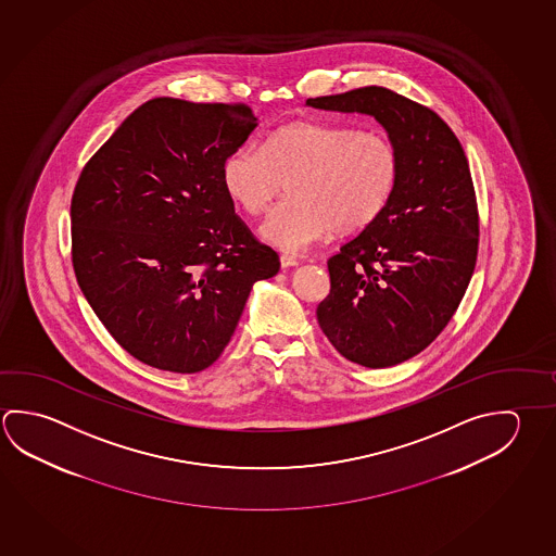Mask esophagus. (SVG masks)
<instances>
[{
    "mask_svg": "<svg viewBox=\"0 0 556 556\" xmlns=\"http://www.w3.org/2000/svg\"><path fill=\"white\" fill-rule=\"evenodd\" d=\"M279 262H281L282 269H287V267H296L299 265V260L296 257H292V255L282 254L279 257Z\"/></svg>",
    "mask_w": 556,
    "mask_h": 556,
    "instance_id": "1",
    "label": "esophagus"
}]
</instances>
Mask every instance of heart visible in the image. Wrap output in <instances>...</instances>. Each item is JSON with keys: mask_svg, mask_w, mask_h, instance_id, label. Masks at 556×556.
Segmentation results:
<instances>
[{"mask_svg": "<svg viewBox=\"0 0 556 556\" xmlns=\"http://www.w3.org/2000/svg\"><path fill=\"white\" fill-rule=\"evenodd\" d=\"M399 150L387 135L350 125L292 123L264 144L230 152L220 169L226 195L260 215L289 181V193L260 225L267 244L299 254L338 230L369 226L389 205Z\"/></svg>", "mask_w": 556, "mask_h": 556, "instance_id": "heart-1", "label": "heart"}]
</instances>
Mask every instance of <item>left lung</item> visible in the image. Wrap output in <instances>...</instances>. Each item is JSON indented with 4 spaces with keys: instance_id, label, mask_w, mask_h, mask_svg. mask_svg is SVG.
Here are the masks:
<instances>
[{
    "instance_id": "1",
    "label": "left lung",
    "mask_w": 556,
    "mask_h": 556,
    "mask_svg": "<svg viewBox=\"0 0 556 556\" xmlns=\"http://www.w3.org/2000/svg\"><path fill=\"white\" fill-rule=\"evenodd\" d=\"M306 105L375 117L399 150L389 205L330 257V294L316 308L345 359L399 365L447 326L475 271L478 208L465 150L438 113L387 88Z\"/></svg>"
}]
</instances>
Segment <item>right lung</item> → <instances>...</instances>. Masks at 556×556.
I'll return each instance as SVG.
<instances>
[{
  "mask_svg": "<svg viewBox=\"0 0 556 556\" xmlns=\"http://www.w3.org/2000/svg\"><path fill=\"white\" fill-rule=\"evenodd\" d=\"M257 127L245 105L150 99L89 160L72 197V262L121 348L199 372L279 255L235 215L220 169Z\"/></svg>",
  "mask_w": 556,
  "mask_h": 556,
  "instance_id": "obj_1",
  "label": "right lung"
}]
</instances>
